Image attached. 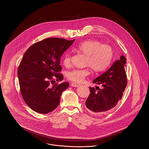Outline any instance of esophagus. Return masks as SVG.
<instances>
[{"label": "esophagus", "instance_id": "obj_1", "mask_svg": "<svg viewBox=\"0 0 149 149\" xmlns=\"http://www.w3.org/2000/svg\"><path fill=\"white\" fill-rule=\"evenodd\" d=\"M81 85V84H77V83H75V82H72L71 84V86L72 87H79V86Z\"/></svg>", "mask_w": 149, "mask_h": 149}]
</instances>
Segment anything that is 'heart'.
<instances>
[{"instance_id":"b5f03b06","label":"heart","mask_w":149,"mask_h":149,"mask_svg":"<svg viewBox=\"0 0 149 149\" xmlns=\"http://www.w3.org/2000/svg\"><path fill=\"white\" fill-rule=\"evenodd\" d=\"M75 49L87 56L86 65L88 66L95 72H102L108 68L113 61L114 52L110 45L103 44L100 41L86 40L77 45ZM62 63L65 67L71 63V56L65 52L62 57ZM90 74V69H74L67 72L68 79L80 83Z\"/></svg>"}]
</instances>
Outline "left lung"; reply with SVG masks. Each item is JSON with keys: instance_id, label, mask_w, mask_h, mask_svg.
<instances>
[{"instance_id": "left-lung-1", "label": "left lung", "mask_w": 149, "mask_h": 149, "mask_svg": "<svg viewBox=\"0 0 149 149\" xmlns=\"http://www.w3.org/2000/svg\"><path fill=\"white\" fill-rule=\"evenodd\" d=\"M126 59L122 55L108 70L97 77L93 82L102 87H89L90 94L85 104L88 110L94 114L108 111L117 105L122 98L126 87L127 79L125 67Z\"/></svg>"}]
</instances>
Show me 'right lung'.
<instances>
[{"instance_id":"1","label":"right lung","mask_w":149,"mask_h":149,"mask_svg":"<svg viewBox=\"0 0 149 149\" xmlns=\"http://www.w3.org/2000/svg\"><path fill=\"white\" fill-rule=\"evenodd\" d=\"M73 40L49 38L30 46L18 66L17 75L23 99L33 110L50 113L60 102L61 95L69 86L67 82L51 86L54 80L62 81L60 58Z\"/></svg>"}]
</instances>
